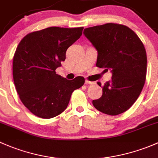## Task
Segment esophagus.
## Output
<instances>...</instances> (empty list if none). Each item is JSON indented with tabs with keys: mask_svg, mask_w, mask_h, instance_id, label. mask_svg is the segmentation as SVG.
<instances>
[{
	"mask_svg": "<svg viewBox=\"0 0 158 158\" xmlns=\"http://www.w3.org/2000/svg\"><path fill=\"white\" fill-rule=\"evenodd\" d=\"M95 84V82H93V81H87V80H86L85 81V84Z\"/></svg>",
	"mask_w": 158,
	"mask_h": 158,
	"instance_id": "obj_1",
	"label": "esophagus"
}]
</instances>
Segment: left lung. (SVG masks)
I'll use <instances>...</instances> for the list:
<instances>
[{
    "label": "left lung",
    "mask_w": 158,
    "mask_h": 158,
    "mask_svg": "<svg viewBox=\"0 0 158 158\" xmlns=\"http://www.w3.org/2000/svg\"><path fill=\"white\" fill-rule=\"evenodd\" d=\"M84 34L97 49V67L112 72L111 81L102 87L103 95L93 100V105L105 114H121L134 104L144 87L147 72L144 45L134 31L121 24L89 27Z\"/></svg>",
    "instance_id": "left-lung-1"
}]
</instances>
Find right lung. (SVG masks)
Instances as JSON below:
<instances>
[{
  "label": "right lung",
  "mask_w": 158,
  "mask_h": 158,
  "mask_svg": "<svg viewBox=\"0 0 158 158\" xmlns=\"http://www.w3.org/2000/svg\"><path fill=\"white\" fill-rule=\"evenodd\" d=\"M83 27H48L27 34L13 60V76L20 100L36 116L51 118L67 108L71 94L85 80H67L55 72L66 51L82 35Z\"/></svg>",
  "instance_id": "obj_1"
}]
</instances>
